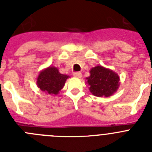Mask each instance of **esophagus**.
I'll return each mask as SVG.
<instances>
[{"mask_svg": "<svg viewBox=\"0 0 152 152\" xmlns=\"http://www.w3.org/2000/svg\"><path fill=\"white\" fill-rule=\"evenodd\" d=\"M73 75H74V77H77V78H80L81 76H82V75H81L80 72H75V73L73 74Z\"/></svg>", "mask_w": 152, "mask_h": 152, "instance_id": "esophagus-1", "label": "esophagus"}]
</instances>
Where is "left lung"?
<instances>
[{
	"label": "left lung",
	"mask_w": 152,
	"mask_h": 152,
	"mask_svg": "<svg viewBox=\"0 0 152 152\" xmlns=\"http://www.w3.org/2000/svg\"><path fill=\"white\" fill-rule=\"evenodd\" d=\"M90 74L89 77H86L87 84L91 94L94 96L108 97L119 88V75L112 70L98 65L91 68Z\"/></svg>",
	"instance_id": "left-lung-1"
}]
</instances>
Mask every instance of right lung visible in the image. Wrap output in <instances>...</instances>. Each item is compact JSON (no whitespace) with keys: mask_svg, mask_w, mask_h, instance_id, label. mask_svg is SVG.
Here are the masks:
<instances>
[{"mask_svg":"<svg viewBox=\"0 0 152 152\" xmlns=\"http://www.w3.org/2000/svg\"><path fill=\"white\" fill-rule=\"evenodd\" d=\"M68 77V75L60 73L56 67H49L39 74L36 84L42 91L56 95L62 89Z\"/></svg>","mask_w":152,"mask_h":152,"instance_id":"add662e5","label":"right lung"}]
</instances>
